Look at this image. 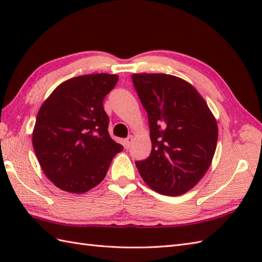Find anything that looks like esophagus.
I'll return each mask as SVG.
<instances>
[{"mask_svg":"<svg viewBox=\"0 0 262 262\" xmlns=\"http://www.w3.org/2000/svg\"><path fill=\"white\" fill-rule=\"evenodd\" d=\"M132 142H133V136H128L127 138H125V140H124V145H125V147H126V148L129 147Z\"/></svg>","mask_w":262,"mask_h":262,"instance_id":"obj_1","label":"esophagus"}]
</instances>
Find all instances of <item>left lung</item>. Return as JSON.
<instances>
[{
	"mask_svg": "<svg viewBox=\"0 0 262 262\" xmlns=\"http://www.w3.org/2000/svg\"><path fill=\"white\" fill-rule=\"evenodd\" d=\"M133 84L147 113L152 151L136 161L143 180L166 196L187 192L213 160L219 129L196 89L168 74H133Z\"/></svg>",
	"mask_w": 262,
	"mask_h": 262,
	"instance_id": "1",
	"label": "left lung"
}]
</instances>
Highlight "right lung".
<instances>
[{
	"mask_svg": "<svg viewBox=\"0 0 262 262\" xmlns=\"http://www.w3.org/2000/svg\"><path fill=\"white\" fill-rule=\"evenodd\" d=\"M118 76L81 75L59 84L38 111L32 133L43 173L62 190L83 193L99 185L124 147L110 137L103 99Z\"/></svg>",
	"mask_w": 262,
	"mask_h": 262,
	"instance_id": "right-lung-1",
	"label": "right lung"
}]
</instances>
